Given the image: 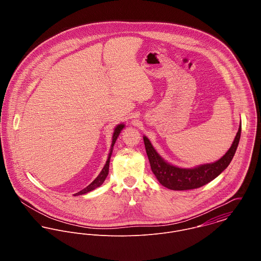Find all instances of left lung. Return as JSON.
Listing matches in <instances>:
<instances>
[{"label":"left lung","instance_id":"1","mask_svg":"<svg viewBox=\"0 0 261 261\" xmlns=\"http://www.w3.org/2000/svg\"><path fill=\"white\" fill-rule=\"evenodd\" d=\"M241 125L236 134L231 148L215 163L201 165L194 169H181L165 162L152 148L148 138L144 137L146 151L149 158L150 169L158 181L166 188L176 191L197 189L204 186L218 177L229 166L239 144Z\"/></svg>","mask_w":261,"mask_h":261}]
</instances>
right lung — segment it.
<instances>
[{"label":"right lung","mask_w":261,"mask_h":261,"mask_svg":"<svg viewBox=\"0 0 261 261\" xmlns=\"http://www.w3.org/2000/svg\"><path fill=\"white\" fill-rule=\"evenodd\" d=\"M123 127H124V125H123V124H118V125L115 127V129H114V133H113V136H112V149H111V151H110V153H109L108 161H107V163H106V165H105V167H103L102 171L100 172V174L96 177V179H95V180H94L90 185H88L86 188H84V189H83V190H81L80 192L76 193L74 196L82 195V194H86V193H88V192H90V191H92V190L96 189L97 187L102 185V183L105 182L106 178H107V177H108V175H109V170H110V160H111V155H112L113 145H114V143H115V141H116V139H117V137H118V135H119L120 130H121Z\"/></svg>","instance_id":"obj_1"}]
</instances>
